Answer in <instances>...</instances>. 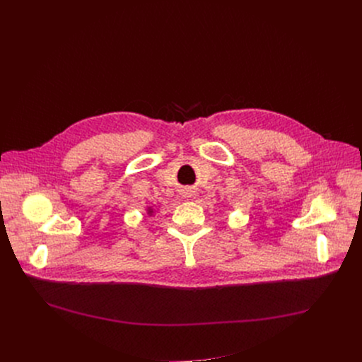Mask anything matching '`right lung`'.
<instances>
[{
    "label": "right lung",
    "instance_id": "right-lung-1",
    "mask_svg": "<svg viewBox=\"0 0 362 362\" xmlns=\"http://www.w3.org/2000/svg\"><path fill=\"white\" fill-rule=\"evenodd\" d=\"M147 214H148V215H151V214H153V209H151V208H148V209H147Z\"/></svg>",
    "mask_w": 362,
    "mask_h": 362
}]
</instances>
